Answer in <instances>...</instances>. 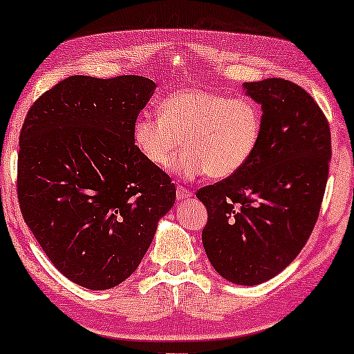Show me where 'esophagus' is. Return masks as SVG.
I'll list each match as a JSON object with an SVG mask.
<instances>
[{"label": "esophagus", "instance_id": "obj_1", "mask_svg": "<svg viewBox=\"0 0 354 354\" xmlns=\"http://www.w3.org/2000/svg\"><path fill=\"white\" fill-rule=\"evenodd\" d=\"M176 196H177V200H188V198L193 196V193H192V190H188V188L178 185L176 188Z\"/></svg>", "mask_w": 354, "mask_h": 354}]
</instances>
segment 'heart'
Listing matches in <instances>:
<instances>
[{
  "label": "heart",
  "instance_id": "obj_1",
  "mask_svg": "<svg viewBox=\"0 0 354 354\" xmlns=\"http://www.w3.org/2000/svg\"><path fill=\"white\" fill-rule=\"evenodd\" d=\"M159 113L137 119L135 145L151 166L166 169L183 140L185 151L176 167L188 177L234 176L253 158L263 132V113L253 100L229 98L200 88L167 96L159 104Z\"/></svg>",
  "mask_w": 354,
  "mask_h": 354
}]
</instances>
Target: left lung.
I'll return each instance as SVG.
<instances>
[{
    "instance_id": "obj_1",
    "label": "left lung",
    "mask_w": 354,
    "mask_h": 354,
    "mask_svg": "<svg viewBox=\"0 0 354 354\" xmlns=\"http://www.w3.org/2000/svg\"><path fill=\"white\" fill-rule=\"evenodd\" d=\"M263 109L248 164L203 187V246L212 268L239 285L268 282L297 258L321 211L332 158L330 127L301 86L285 79L243 84Z\"/></svg>"
}]
</instances>
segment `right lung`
Segmentation results:
<instances>
[{
    "instance_id": "obj_1",
    "label": "right lung",
    "mask_w": 354,
    "mask_h": 354,
    "mask_svg": "<svg viewBox=\"0 0 354 354\" xmlns=\"http://www.w3.org/2000/svg\"><path fill=\"white\" fill-rule=\"evenodd\" d=\"M156 84L147 77L71 75L45 91L19 137L24 221L62 275L113 288L142 263L176 187L149 164L133 125Z\"/></svg>"
}]
</instances>
